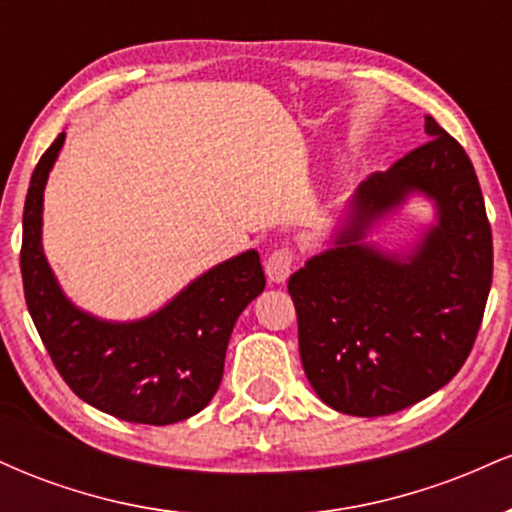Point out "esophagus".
Here are the masks:
<instances>
[{"mask_svg": "<svg viewBox=\"0 0 512 512\" xmlns=\"http://www.w3.org/2000/svg\"><path fill=\"white\" fill-rule=\"evenodd\" d=\"M293 250L291 248H279L274 250L272 255L267 257V262H264V272H267L269 281H274V284H281V281L289 279L291 269H293Z\"/></svg>", "mask_w": 512, "mask_h": 512, "instance_id": "obj_1", "label": "esophagus"}]
</instances>
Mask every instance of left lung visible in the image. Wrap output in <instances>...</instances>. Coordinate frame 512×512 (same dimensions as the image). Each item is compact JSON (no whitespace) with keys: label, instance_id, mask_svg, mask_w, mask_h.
Listing matches in <instances>:
<instances>
[{"label":"left lung","instance_id":"obj_1","mask_svg":"<svg viewBox=\"0 0 512 512\" xmlns=\"http://www.w3.org/2000/svg\"><path fill=\"white\" fill-rule=\"evenodd\" d=\"M428 142L358 185L334 245L291 274L303 370L327 407L351 416L407 409L467 361L493 276V240L472 161L426 115ZM421 191L439 221L409 256L362 243Z\"/></svg>","mask_w":512,"mask_h":512}]
</instances>
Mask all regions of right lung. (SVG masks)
I'll return each instance as SVG.
<instances>
[{
  "label": "right lung",
  "mask_w": 512,
  "mask_h": 512,
  "mask_svg": "<svg viewBox=\"0 0 512 512\" xmlns=\"http://www.w3.org/2000/svg\"><path fill=\"white\" fill-rule=\"evenodd\" d=\"M64 132L40 156L23 207L21 276L28 313L64 383L91 407L129 424L168 426L211 402L228 339L264 289L255 250L216 264L154 315L108 322L64 296L43 252V192Z\"/></svg>",
  "instance_id": "add662e5"
}]
</instances>
